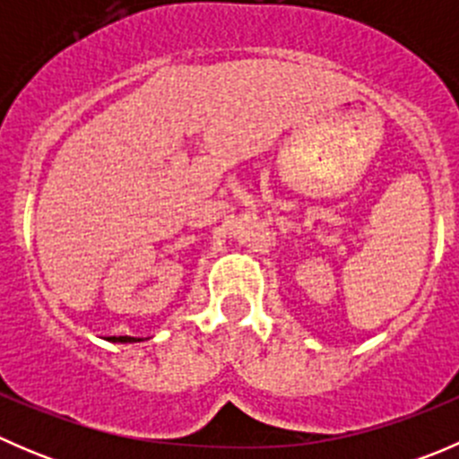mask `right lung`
Segmentation results:
<instances>
[{"label": "right lung", "mask_w": 459, "mask_h": 459, "mask_svg": "<svg viewBox=\"0 0 459 459\" xmlns=\"http://www.w3.org/2000/svg\"><path fill=\"white\" fill-rule=\"evenodd\" d=\"M110 342H122V344H128V342H140L137 337H128V335H119V337H108Z\"/></svg>", "instance_id": "right-lung-1"}]
</instances>
